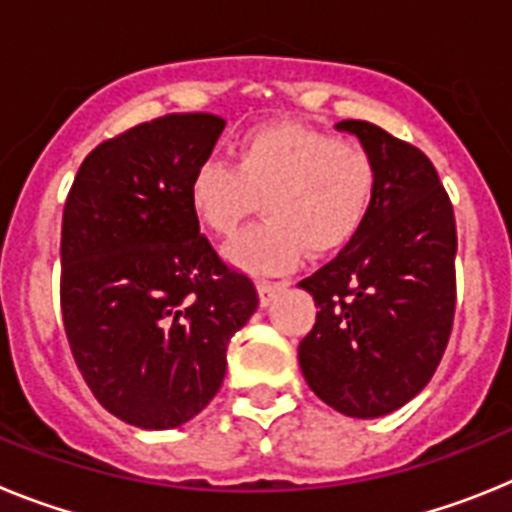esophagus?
Segmentation results:
<instances>
[{"label":"esophagus","mask_w":512,"mask_h":512,"mask_svg":"<svg viewBox=\"0 0 512 512\" xmlns=\"http://www.w3.org/2000/svg\"><path fill=\"white\" fill-rule=\"evenodd\" d=\"M287 287L284 282H269V279H259V297H261V305H269L274 300V295H279L282 289Z\"/></svg>","instance_id":"esophagus-1"}]
</instances>
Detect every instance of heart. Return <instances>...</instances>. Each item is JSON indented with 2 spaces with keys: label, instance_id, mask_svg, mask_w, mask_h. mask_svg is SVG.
Wrapping results in <instances>:
<instances>
[{
  "label": "heart",
  "instance_id": "1",
  "mask_svg": "<svg viewBox=\"0 0 512 512\" xmlns=\"http://www.w3.org/2000/svg\"><path fill=\"white\" fill-rule=\"evenodd\" d=\"M377 189V161L359 138H333L297 122L248 130L233 166L207 161L194 171L189 207L202 228L235 238L248 217H269L235 243L230 256L259 274H277L302 251L333 253L354 241Z\"/></svg>",
  "mask_w": 512,
  "mask_h": 512
}]
</instances>
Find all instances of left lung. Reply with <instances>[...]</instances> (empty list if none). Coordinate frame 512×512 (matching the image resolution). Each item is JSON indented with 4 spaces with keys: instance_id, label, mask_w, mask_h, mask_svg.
I'll return each mask as SVG.
<instances>
[{
    "instance_id": "1",
    "label": "left lung",
    "mask_w": 512,
    "mask_h": 512,
    "mask_svg": "<svg viewBox=\"0 0 512 512\" xmlns=\"http://www.w3.org/2000/svg\"><path fill=\"white\" fill-rule=\"evenodd\" d=\"M338 130L372 151L377 189L354 241L300 282L318 315L297 359L330 408L379 418L413 400L441 364L456 310V220L420 148L364 120Z\"/></svg>"
}]
</instances>
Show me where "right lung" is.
<instances>
[{
	"mask_svg": "<svg viewBox=\"0 0 512 512\" xmlns=\"http://www.w3.org/2000/svg\"><path fill=\"white\" fill-rule=\"evenodd\" d=\"M225 120L171 112L99 143L61 223V315L81 377L104 410L148 431L210 405L228 341L259 292L225 264L189 207L194 171Z\"/></svg>",
	"mask_w": 512,
	"mask_h": 512,
	"instance_id": "right-lung-1",
	"label": "right lung"
}]
</instances>
